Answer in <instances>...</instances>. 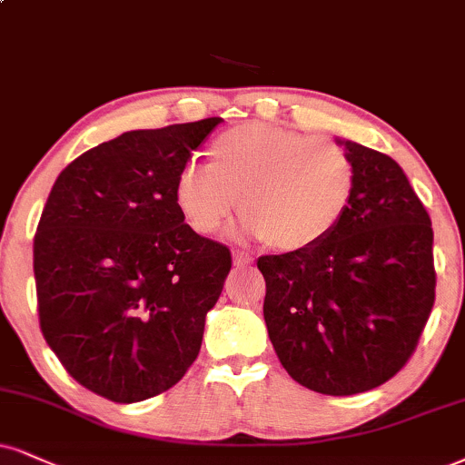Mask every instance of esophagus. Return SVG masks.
Here are the masks:
<instances>
[{
	"instance_id": "1",
	"label": "esophagus",
	"mask_w": 465,
	"mask_h": 465,
	"mask_svg": "<svg viewBox=\"0 0 465 465\" xmlns=\"http://www.w3.org/2000/svg\"><path fill=\"white\" fill-rule=\"evenodd\" d=\"M254 259L248 254H243V252H232V265L237 269H243V267H250Z\"/></svg>"
}]
</instances>
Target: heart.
Masks as SVG:
<instances>
[{
  "mask_svg": "<svg viewBox=\"0 0 465 465\" xmlns=\"http://www.w3.org/2000/svg\"><path fill=\"white\" fill-rule=\"evenodd\" d=\"M358 168L345 146L328 137L242 124L211 144L206 172L185 170L174 200L193 231L213 234L237 209L245 232L269 248L297 254L323 243L345 220Z\"/></svg>",
  "mask_w": 465,
  "mask_h": 465,
  "instance_id": "b5f03b06",
  "label": "heart"
}]
</instances>
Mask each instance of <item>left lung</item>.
<instances>
[{
	"label": "left lung",
	"instance_id": "obj_1",
	"mask_svg": "<svg viewBox=\"0 0 465 465\" xmlns=\"http://www.w3.org/2000/svg\"><path fill=\"white\" fill-rule=\"evenodd\" d=\"M334 142L358 168L345 220L317 248L256 265L280 364L314 392L349 397L381 386L414 353L435 300L433 228L392 157Z\"/></svg>",
	"mask_w": 465,
	"mask_h": 465
}]
</instances>
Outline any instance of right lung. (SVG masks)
<instances>
[{"label":"right lung","mask_w":465,"mask_h":465,"mask_svg":"<svg viewBox=\"0 0 465 465\" xmlns=\"http://www.w3.org/2000/svg\"><path fill=\"white\" fill-rule=\"evenodd\" d=\"M222 118L137 129L60 172L34 237L45 341L74 381L114 403L170 391L198 358L232 259L174 200Z\"/></svg>","instance_id":"obj_1"}]
</instances>
